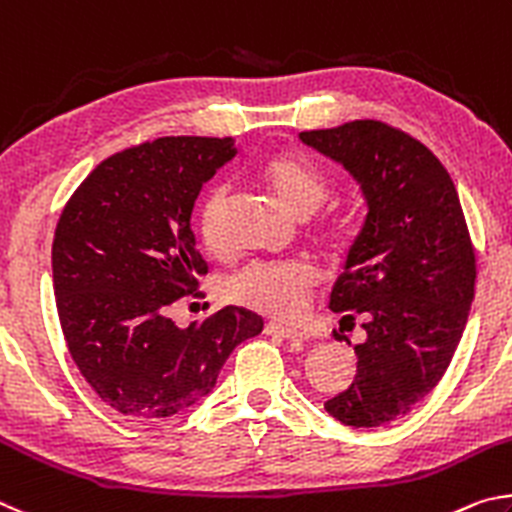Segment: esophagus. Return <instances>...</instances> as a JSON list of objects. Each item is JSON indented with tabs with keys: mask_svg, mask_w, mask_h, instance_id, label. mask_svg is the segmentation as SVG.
Returning a JSON list of instances; mask_svg holds the SVG:
<instances>
[{
	"mask_svg": "<svg viewBox=\"0 0 512 512\" xmlns=\"http://www.w3.org/2000/svg\"><path fill=\"white\" fill-rule=\"evenodd\" d=\"M265 335H274V337H283V339H290V342H303L306 339V333H301L297 328H288V326H281V324H265Z\"/></svg>",
	"mask_w": 512,
	"mask_h": 512,
	"instance_id": "34e87169",
	"label": "esophagus"
}]
</instances>
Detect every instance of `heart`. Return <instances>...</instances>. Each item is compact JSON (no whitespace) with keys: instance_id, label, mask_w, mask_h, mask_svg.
Here are the masks:
<instances>
[{"instance_id":"1","label":"heart","mask_w":512,"mask_h":512,"mask_svg":"<svg viewBox=\"0 0 512 512\" xmlns=\"http://www.w3.org/2000/svg\"><path fill=\"white\" fill-rule=\"evenodd\" d=\"M263 182L272 188L285 209L299 218L315 213L328 197V179L308 157L297 152H279L258 170ZM224 202L227 188L213 186L204 197L197 231L204 247L220 251L224 245ZM319 272L306 261L290 263H251L227 281V299L261 315L292 321L306 310L312 290L317 288Z\"/></svg>"}]
</instances>
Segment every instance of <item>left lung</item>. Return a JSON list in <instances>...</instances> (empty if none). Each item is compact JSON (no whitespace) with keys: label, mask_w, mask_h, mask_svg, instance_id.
I'll use <instances>...</instances> for the list:
<instances>
[{"label":"left lung","mask_w":512,"mask_h":512,"mask_svg":"<svg viewBox=\"0 0 512 512\" xmlns=\"http://www.w3.org/2000/svg\"><path fill=\"white\" fill-rule=\"evenodd\" d=\"M299 139L360 184L366 218L330 292L342 319L364 317L351 387L326 411L351 427H380L443 378L474 299V249L445 166L409 134L351 121ZM351 344V342H348Z\"/></svg>","instance_id":"obj_1"}]
</instances>
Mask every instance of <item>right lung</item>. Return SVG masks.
Returning a JSON list of instances; mask_svg holds the SVG:
<instances>
[{
  "instance_id": "obj_1",
  "label": "right lung",
  "mask_w": 512,
  "mask_h": 512,
  "mask_svg": "<svg viewBox=\"0 0 512 512\" xmlns=\"http://www.w3.org/2000/svg\"><path fill=\"white\" fill-rule=\"evenodd\" d=\"M238 155L236 139L161 137L101 161L71 195L53 238L56 306L71 360L98 398L134 418H168L209 396L233 348L263 319L222 308L175 326L168 308L206 263L191 213Z\"/></svg>"
}]
</instances>
